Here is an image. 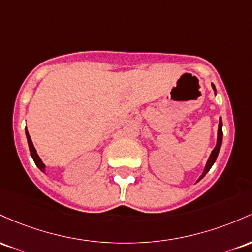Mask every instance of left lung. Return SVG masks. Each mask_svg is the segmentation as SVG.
I'll use <instances>...</instances> for the list:
<instances>
[{"label": "left lung", "mask_w": 252, "mask_h": 252, "mask_svg": "<svg viewBox=\"0 0 252 252\" xmlns=\"http://www.w3.org/2000/svg\"><path fill=\"white\" fill-rule=\"evenodd\" d=\"M212 87H213L214 92H217L216 90V87H214V84L212 83ZM221 143H222V121H221V118H219V126H218V138H217V145L216 148L213 149V151H212L210 158H208L207 163H206V166H205V170H203L202 175L199 177V180H197V182H199L200 180L202 179L203 176H205L206 174H207L208 171H210V169L212 168V165H213L214 162H216L217 157H218V154H219L220 151V148H221Z\"/></svg>", "instance_id": "obj_1"}]
</instances>
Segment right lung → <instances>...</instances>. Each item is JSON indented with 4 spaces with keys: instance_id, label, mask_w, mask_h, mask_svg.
<instances>
[{
    "instance_id": "add662e5",
    "label": "right lung",
    "mask_w": 252,
    "mask_h": 252,
    "mask_svg": "<svg viewBox=\"0 0 252 252\" xmlns=\"http://www.w3.org/2000/svg\"><path fill=\"white\" fill-rule=\"evenodd\" d=\"M26 137H27V141H28V146H30L31 156H32L33 160H34L35 165L38 166V168L40 169V170H41L42 172H45V168H46V166H45V164L42 163V160L40 159V157H39L38 154H36V150H35V148H34V145H33L32 139H31V137H30V133H28L27 127H26Z\"/></svg>"
}]
</instances>
